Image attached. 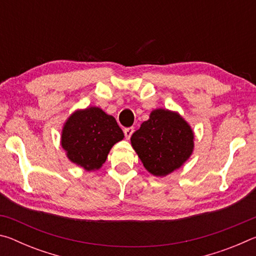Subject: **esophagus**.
Segmentation results:
<instances>
[{
    "label": "esophagus",
    "instance_id": "obj_1",
    "mask_svg": "<svg viewBox=\"0 0 256 256\" xmlns=\"http://www.w3.org/2000/svg\"><path fill=\"white\" fill-rule=\"evenodd\" d=\"M134 132V128L131 126V128H124V136L126 138H130L132 136V134Z\"/></svg>",
    "mask_w": 256,
    "mask_h": 256
}]
</instances>
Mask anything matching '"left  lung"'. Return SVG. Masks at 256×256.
Returning <instances> with one entry per match:
<instances>
[{
    "label": "left lung",
    "mask_w": 256,
    "mask_h": 256,
    "mask_svg": "<svg viewBox=\"0 0 256 256\" xmlns=\"http://www.w3.org/2000/svg\"><path fill=\"white\" fill-rule=\"evenodd\" d=\"M193 138L188 124L177 112L156 110L133 133L131 144L146 170L154 176H164L188 159Z\"/></svg>",
    "instance_id": "1"
}]
</instances>
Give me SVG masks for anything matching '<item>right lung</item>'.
<instances>
[{
    "instance_id": "obj_1",
    "label": "right lung",
    "mask_w": 256,
    "mask_h": 256,
    "mask_svg": "<svg viewBox=\"0 0 256 256\" xmlns=\"http://www.w3.org/2000/svg\"><path fill=\"white\" fill-rule=\"evenodd\" d=\"M124 138L116 120L100 108L78 110L64 125L62 146L68 159L86 170H94L106 162L108 152Z\"/></svg>"
}]
</instances>
